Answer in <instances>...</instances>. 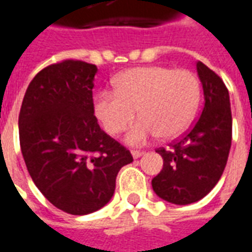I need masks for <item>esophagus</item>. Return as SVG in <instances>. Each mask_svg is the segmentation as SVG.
I'll return each mask as SVG.
<instances>
[{"label":"esophagus","mask_w":252,"mask_h":252,"mask_svg":"<svg viewBox=\"0 0 252 252\" xmlns=\"http://www.w3.org/2000/svg\"><path fill=\"white\" fill-rule=\"evenodd\" d=\"M131 154H133L134 158H139V157L144 156V152H141V150H131Z\"/></svg>","instance_id":"obj_1"}]
</instances>
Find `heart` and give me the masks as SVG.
I'll return each instance as SVG.
<instances>
[{"mask_svg":"<svg viewBox=\"0 0 252 252\" xmlns=\"http://www.w3.org/2000/svg\"><path fill=\"white\" fill-rule=\"evenodd\" d=\"M114 91H102L95 100V113L111 135L122 133L133 122L135 110L141 117L128 130V144H142L158 134L179 137L193 121L200 102V82L189 69L159 65L131 68L114 80Z\"/></svg>","mask_w":252,"mask_h":252,"instance_id":"heart-1","label":"heart"}]
</instances>
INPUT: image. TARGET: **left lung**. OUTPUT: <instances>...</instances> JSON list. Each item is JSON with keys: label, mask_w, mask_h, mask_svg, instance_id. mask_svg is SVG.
<instances>
[{"label": "left lung", "mask_w": 252, "mask_h": 252, "mask_svg": "<svg viewBox=\"0 0 252 252\" xmlns=\"http://www.w3.org/2000/svg\"><path fill=\"white\" fill-rule=\"evenodd\" d=\"M203 84L204 107L188 131L156 152L164 166L153 180L157 196L169 203L187 205L203 199L221 177L232 139V115L228 90L216 72L197 62Z\"/></svg>", "instance_id": "8db88e82"}]
</instances>
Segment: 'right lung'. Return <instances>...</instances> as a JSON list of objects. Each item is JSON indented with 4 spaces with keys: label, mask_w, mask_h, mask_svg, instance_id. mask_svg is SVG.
Wrapping results in <instances>:
<instances>
[{
    "label": "right lung",
    "mask_w": 252,
    "mask_h": 252,
    "mask_svg": "<svg viewBox=\"0 0 252 252\" xmlns=\"http://www.w3.org/2000/svg\"><path fill=\"white\" fill-rule=\"evenodd\" d=\"M95 64L65 59L29 83L18 115L20 146L34 185L56 208L93 214L110 201L133 156L94 115Z\"/></svg>",
    "instance_id": "right-lung-1"
}]
</instances>
